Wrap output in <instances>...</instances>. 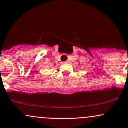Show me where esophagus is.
<instances>
[{
	"label": "esophagus",
	"instance_id": "esophagus-1",
	"mask_svg": "<svg viewBox=\"0 0 128 128\" xmlns=\"http://www.w3.org/2000/svg\"><path fill=\"white\" fill-rule=\"evenodd\" d=\"M67 62H67V61H66V62H63V64H66Z\"/></svg>",
	"mask_w": 128,
	"mask_h": 128
}]
</instances>
